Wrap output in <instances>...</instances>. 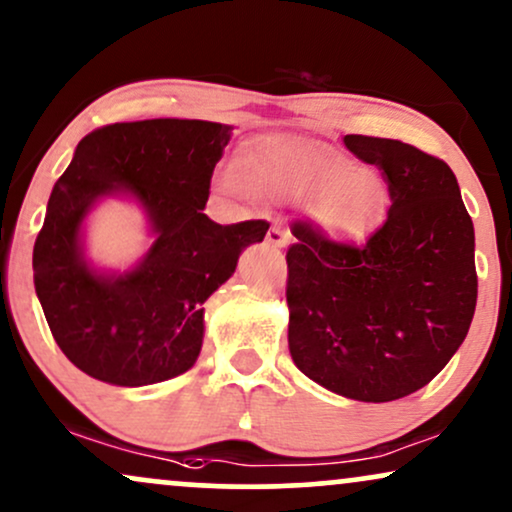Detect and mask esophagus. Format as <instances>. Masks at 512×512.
Here are the masks:
<instances>
[{"label":"esophagus","mask_w":512,"mask_h":512,"mask_svg":"<svg viewBox=\"0 0 512 512\" xmlns=\"http://www.w3.org/2000/svg\"><path fill=\"white\" fill-rule=\"evenodd\" d=\"M267 243L271 245V248H286V245L290 243V234L283 226H271V229L267 231Z\"/></svg>","instance_id":"34e87169"}]
</instances>
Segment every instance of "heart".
I'll return each mask as SVG.
<instances>
[{
	"label": "heart",
	"mask_w": 512,
	"mask_h": 512,
	"mask_svg": "<svg viewBox=\"0 0 512 512\" xmlns=\"http://www.w3.org/2000/svg\"><path fill=\"white\" fill-rule=\"evenodd\" d=\"M238 174L224 172L219 186L271 200H304L319 231L335 243H359L378 224L387 205L380 174L357 167L354 160L319 141L274 134L245 146Z\"/></svg>",
	"instance_id": "heart-1"
}]
</instances>
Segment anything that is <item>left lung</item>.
<instances>
[{"label": "left lung", "instance_id": "left-lung-1", "mask_svg": "<svg viewBox=\"0 0 512 512\" xmlns=\"http://www.w3.org/2000/svg\"><path fill=\"white\" fill-rule=\"evenodd\" d=\"M387 181L385 224L354 248L312 224L288 248V347L295 366L357 401L430 383L468 335L477 302L475 229L444 160L394 139L347 134Z\"/></svg>", "mask_w": 512, "mask_h": 512}]
</instances>
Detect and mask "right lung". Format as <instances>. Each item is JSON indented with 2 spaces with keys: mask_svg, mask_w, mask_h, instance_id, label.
<instances>
[{
  "mask_svg": "<svg viewBox=\"0 0 512 512\" xmlns=\"http://www.w3.org/2000/svg\"><path fill=\"white\" fill-rule=\"evenodd\" d=\"M231 125L155 118L94 129L51 189L32 250L35 293L61 352L101 383L141 387L196 364L203 304L262 243V219L222 226L205 215ZM106 197L145 212L152 248L125 272L83 252V224Z\"/></svg>",
  "mask_w": 512,
  "mask_h": 512,
  "instance_id": "obj_1",
  "label": "right lung"
}]
</instances>
